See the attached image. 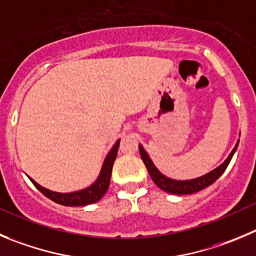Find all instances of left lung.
<instances>
[{"label": "left lung", "instance_id": "1", "mask_svg": "<svg viewBox=\"0 0 256 256\" xmlns=\"http://www.w3.org/2000/svg\"><path fill=\"white\" fill-rule=\"evenodd\" d=\"M238 140L236 142L235 148L232 149V152L228 156V159L221 166H218L214 170L210 172V173L204 174V176H198V178L194 179H188V180H176V179H170L168 176H166L164 174H162L158 170V168L154 166L152 160L150 159L149 154L145 152L142 145H139V150L142 162H144L145 166H146L148 172H149L150 176H152V182L158 187L160 188V190H166V192L172 193V194H192V193L200 192V190H204L206 187L211 186L212 183L216 182V179H218L222 176V173L226 170L228 166L230 164L231 159H232L234 154H235L236 149H238Z\"/></svg>", "mask_w": 256, "mask_h": 256}]
</instances>
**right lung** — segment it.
I'll return each instance as SVG.
<instances>
[{"instance_id": "right-lung-1", "label": "right lung", "mask_w": 256, "mask_h": 256, "mask_svg": "<svg viewBox=\"0 0 256 256\" xmlns=\"http://www.w3.org/2000/svg\"><path fill=\"white\" fill-rule=\"evenodd\" d=\"M118 145H120V140H117L110 152L107 154L106 159H104V164H102V169L100 172L98 178L96 179V182L92 183L90 187L84 188V190H76V192H69V193H59V192H52V190H46V188L42 187L38 184L34 179L30 180L34 183L35 187L45 196V197L50 198L54 200L56 204H63V206H86V204H96L97 200H101L104 196L106 190H108L110 180H111V173H112V166H114V159H116L117 152H118Z\"/></svg>"}]
</instances>
